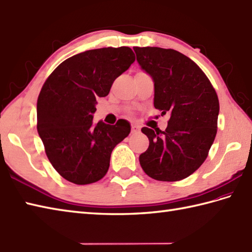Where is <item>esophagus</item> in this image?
<instances>
[{
	"mask_svg": "<svg viewBox=\"0 0 252 252\" xmlns=\"http://www.w3.org/2000/svg\"><path fill=\"white\" fill-rule=\"evenodd\" d=\"M138 131H140V127L138 125H132L131 126V132L135 133V132H138Z\"/></svg>",
	"mask_w": 252,
	"mask_h": 252,
	"instance_id": "1",
	"label": "esophagus"
}]
</instances>
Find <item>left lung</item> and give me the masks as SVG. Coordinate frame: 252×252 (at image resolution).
Returning <instances> with one entry per match:
<instances>
[{
  "instance_id": "8db88e82",
  "label": "left lung",
  "mask_w": 252,
  "mask_h": 252,
  "mask_svg": "<svg viewBox=\"0 0 252 252\" xmlns=\"http://www.w3.org/2000/svg\"><path fill=\"white\" fill-rule=\"evenodd\" d=\"M155 83V107L169 114L167 128L143 127L149 148L139 157L148 176L161 182L188 177L201 166L217 136L218 94L201 68L172 49L133 48Z\"/></svg>"
}]
</instances>
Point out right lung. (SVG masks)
I'll list each match as a JSON object with an SVG mask.
<instances>
[{"label":"right lung","mask_w":252,"mask_h":252,"mask_svg":"<svg viewBox=\"0 0 252 252\" xmlns=\"http://www.w3.org/2000/svg\"><path fill=\"white\" fill-rule=\"evenodd\" d=\"M135 62L128 47L94 49L65 60L40 91L37 129L45 153L60 175L76 185L103 178L113 149L129 135L130 125L94 124L97 97L109 94L117 77Z\"/></svg>","instance_id":"right-lung-1"}]
</instances>
